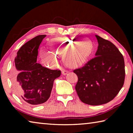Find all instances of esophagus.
Listing matches in <instances>:
<instances>
[{"label":"esophagus","mask_w":133,"mask_h":133,"mask_svg":"<svg viewBox=\"0 0 133 133\" xmlns=\"http://www.w3.org/2000/svg\"><path fill=\"white\" fill-rule=\"evenodd\" d=\"M62 73L63 75H66L67 73H68V71L66 70H63L62 71Z\"/></svg>","instance_id":"1"}]
</instances>
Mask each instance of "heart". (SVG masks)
Listing matches in <instances>:
<instances>
[{
	"label": "heart",
	"instance_id": "1",
	"mask_svg": "<svg viewBox=\"0 0 133 133\" xmlns=\"http://www.w3.org/2000/svg\"><path fill=\"white\" fill-rule=\"evenodd\" d=\"M49 44L56 53L63 54V60L70 67H76L85 63L90 57L93 49L91 42H82V39L76 37H55L50 40ZM41 56L50 66H55L58 62L57 55L51 50L42 51Z\"/></svg>",
	"mask_w": 133,
	"mask_h": 133
}]
</instances>
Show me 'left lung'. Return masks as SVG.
<instances>
[{
  "label": "left lung",
  "instance_id": "left-lung-1",
  "mask_svg": "<svg viewBox=\"0 0 133 133\" xmlns=\"http://www.w3.org/2000/svg\"><path fill=\"white\" fill-rule=\"evenodd\" d=\"M98 46L96 57L74 70L78 81L75 89L83 103L91 105L109 103L117 95L125 79L124 60L109 40L96 35Z\"/></svg>",
  "mask_w": 133,
  "mask_h": 133
}]
</instances>
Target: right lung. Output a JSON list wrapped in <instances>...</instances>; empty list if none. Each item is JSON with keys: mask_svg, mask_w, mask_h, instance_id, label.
Listing matches in <instances>:
<instances>
[{"mask_svg": "<svg viewBox=\"0 0 133 133\" xmlns=\"http://www.w3.org/2000/svg\"><path fill=\"white\" fill-rule=\"evenodd\" d=\"M46 35H39L26 42L17 53L12 73L16 95L29 104L37 105L50 97L53 82L61 71L51 70L37 63L38 49Z\"/></svg>", "mask_w": 133, "mask_h": 133, "instance_id": "right-lung-1", "label": "right lung"}]
</instances>
